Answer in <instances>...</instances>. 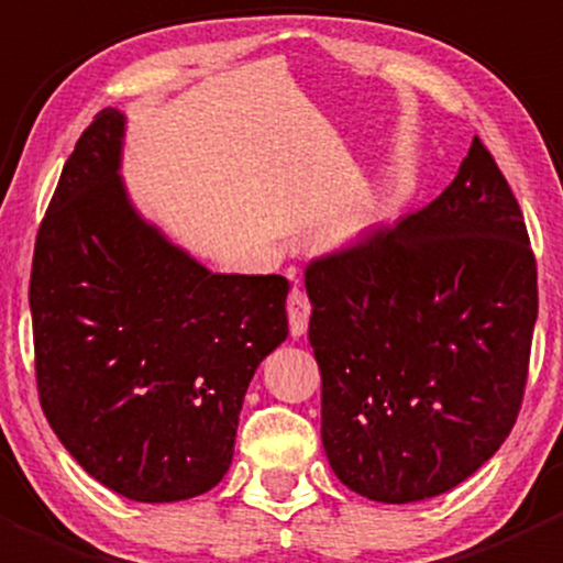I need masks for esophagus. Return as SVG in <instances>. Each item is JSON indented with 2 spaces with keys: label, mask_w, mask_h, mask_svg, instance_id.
Masks as SVG:
<instances>
[{
  "label": "esophagus",
  "mask_w": 563,
  "mask_h": 563,
  "mask_svg": "<svg viewBox=\"0 0 563 563\" xmlns=\"http://www.w3.org/2000/svg\"><path fill=\"white\" fill-rule=\"evenodd\" d=\"M286 310H288V323H291V334H294V338H302V334L308 332L310 299H308V294H305L299 286H294L291 294H288Z\"/></svg>",
  "instance_id": "obj_1"
}]
</instances>
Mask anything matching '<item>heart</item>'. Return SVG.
Wrapping results in <instances>:
<instances>
[{
  "mask_svg": "<svg viewBox=\"0 0 563 563\" xmlns=\"http://www.w3.org/2000/svg\"><path fill=\"white\" fill-rule=\"evenodd\" d=\"M367 225H371V212H365V209H354V212H349L343 220H340L338 234L343 236V240H354V236L365 234Z\"/></svg>",
  "mask_w": 563,
  "mask_h": 563,
  "instance_id": "heart-1",
  "label": "heart"
}]
</instances>
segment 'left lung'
<instances>
[{
	"instance_id": "1",
	"label": "left lung",
	"mask_w": 563,
	"mask_h": 563,
	"mask_svg": "<svg viewBox=\"0 0 563 563\" xmlns=\"http://www.w3.org/2000/svg\"><path fill=\"white\" fill-rule=\"evenodd\" d=\"M321 441L371 501L441 496L518 422L537 323V258L479 139L452 185L400 223L310 258Z\"/></svg>"
}]
</instances>
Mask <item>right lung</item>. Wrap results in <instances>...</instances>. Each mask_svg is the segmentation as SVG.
Masks as SVG:
<instances>
[{
    "mask_svg": "<svg viewBox=\"0 0 563 563\" xmlns=\"http://www.w3.org/2000/svg\"><path fill=\"white\" fill-rule=\"evenodd\" d=\"M124 117L95 113L37 229L40 406L89 476L130 501L212 490L255 367L288 338L283 275H212L146 225L119 179Z\"/></svg>",
    "mask_w": 563,
    "mask_h": 563,
    "instance_id": "add662e5",
    "label": "right lung"
}]
</instances>
